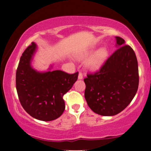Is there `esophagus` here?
<instances>
[{
  "instance_id": "esophagus-1",
  "label": "esophagus",
  "mask_w": 151,
  "mask_h": 151,
  "mask_svg": "<svg viewBox=\"0 0 151 151\" xmlns=\"http://www.w3.org/2000/svg\"><path fill=\"white\" fill-rule=\"evenodd\" d=\"M78 79H83V74L81 72H79V75H78Z\"/></svg>"
}]
</instances>
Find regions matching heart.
I'll use <instances>...</instances> for the list:
<instances>
[{
	"label": "heart",
	"instance_id": "obj_1",
	"mask_svg": "<svg viewBox=\"0 0 151 151\" xmlns=\"http://www.w3.org/2000/svg\"><path fill=\"white\" fill-rule=\"evenodd\" d=\"M90 55L91 52H86V53H84L82 55H81L79 57V59H84V58H88ZM108 55V52L106 48H103L99 49L88 60V63H87V67L89 70L92 71L98 70L104 63Z\"/></svg>",
	"mask_w": 151,
	"mask_h": 151
}]
</instances>
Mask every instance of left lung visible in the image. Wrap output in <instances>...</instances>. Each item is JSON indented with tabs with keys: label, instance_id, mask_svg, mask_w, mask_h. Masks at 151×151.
<instances>
[{
	"label": "left lung",
	"instance_id": "1",
	"mask_svg": "<svg viewBox=\"0 0 151 151\" xmlns=\"http://www.w3.org/2000/svg\"><path fill=\"white\" fill-rule=\"evenodd\" d=\"M117 49L100 70L87 74L84 96L88 107L103 116H113L132 102L139 87V68L134 50L119 36Z\"/></svg>",
	"mask_w": 151,
	"mask_h": 151
}]
</instances>
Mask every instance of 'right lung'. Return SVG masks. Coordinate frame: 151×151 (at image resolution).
Here are the masks:
<instances>
[{
    "mask_svg": "<svg viewBox=\"0 0 151 151\" xmlns=\"http://www.w3.org/2000/svg\"><path fill=\"white\" fill-rule=\"evenodd\" d=\"M36 45L32 42L24 51L16 72V88L23 108L41 121L60 117L65 108L63 96L77 80L78 74L61 70L39 72L31 66Z\"/></svg>",
    "mask_w": 151,
    "mask_h": 151,
    "instance_id": "1",
    "label": "right lung"
}]
</instances>
